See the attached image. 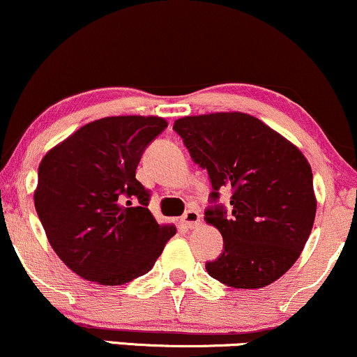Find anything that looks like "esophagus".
<instances>
[{
  "label": "esophagus",
  "instance_id": "1",
  "mask_svg": "<svg viewBox=\"0 0 357 357\" xmlns=\"http://www.w3.org/2000/svg\"><path fill=\"white\" fill-rule=\"evenodd\" d=\"M200 220H202V215L197 208H188V211L182 215V224L188 229H194L197 225H200Z\"/></svg>",
  "mask_w": 357,
  "mask_h": 357
}]
</instances>
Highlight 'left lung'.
<instances>
[{
  "mask_svg": "<svg viewBox=\"0 0 357 357\" xmlns=\"http://www.w3.org/2000/svg\"><path fill=\"white\" fill-rule=\"evenodd\" d=\"M174 130L207 169L212 199L220 188L232 190V211L208 208L204 217L224 238V252L205 266L208 275L236 289L269 286L291 269L311 236L317 200L307 158L249 113L182 116Z\"/></svg>",
  "mask_w": 357,
  "mask_h": 357,
  "instance_id": "left-lung-1",
  "label": "left lung"
}]
</instances>
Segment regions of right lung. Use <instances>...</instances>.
<instances>
[{
	"label": "right lung",
	"mask_w": 357,
	"mask_h": 357,
	"mask_svg": "<svg viewBox=\"0 0 357 357\" xmlns=\"http://www.w3.org/2000/svg\"><path fill=\"white\" fill-rule=\"evenodd\" d=\"M162 116H105L83 125L41 158L35 208L46 238L79 278L121 286L153 267L177 234L149 211L150 194L135 178Z\"/></svg>",
	"instance_id": "1"
}]
</instances>
